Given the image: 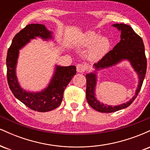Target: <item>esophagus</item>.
<instances>
[{"mask_svg":"<svg viewBox=\"0 0 150 150\" xmlns=\"http://www.w3.org/2000/svg\"><path fill=\"white\" fill-rule=\"evenodd\" d=\"M86 70V65L82 63H80V64L77 65V71L78 73H85Z\"/></svg>","mask_w":150,"mask_h":150,"instance_id":"34e87169","label":"esophagus"}]
</instances>
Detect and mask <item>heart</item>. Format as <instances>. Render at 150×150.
I'll return each instance as SVG.
<instances>
[{
    "mask_svg": "<svg viewBox=\"0 0 150 150\" xmlns=\"http://www.w3.org/2000/svg\"><path fill=\"white\" fill-rule=\"evenodd\" d=\"M75 46L80 48L89 47L87 52L89 59L99 60L104 56L111 47V42L108 37L101 36L94 31H88L83 34L82 37L75 44Z\"/></svg>",
    "mask_w": 150,
    "mask_h": 150,
    "instance_id": "obj_1",
    "label": "heart"
}]
</instances>
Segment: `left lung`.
I'll list each match as a JSON object with an SVG mask.
<instances>
[{
    "label": "left lung",
    "mask_w": 150,
    "mask_h": 150,
    "mask_svg": "<svg viewBox=\"0 0 150 150\" xmlns=\"http://www.w3.org/2000/svg\"><path fill=\"white\" fill-rule=\"evenodd\" d=\"M120 31V41L114 48L106 53L100 61L94 63L93 66L95 70L86 75L87 87H86V98L91 107L96 111L101 113H112L127 108L133 102L138 95L147 70V58L144 53V46L142 39L134 32L130 26L125 24H114ZM127 59L139 75V85L134 97L128 103L118 105L111 106L104 105L98 101L95 97V88L96 85V71L100 69L110 67L117 64L120 62Z\"/></svg>",
    "instance_id": "1"
}]
</instances>
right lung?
<instances>
[{
  "instance_id": "right-lung-1",
  "label": "right lung",
  "mask_w": 150,
  "mask_h": 150,
  "mask_svg": "<svg viewBox=\"0 0 150 150\" xmlns=\"http://www.w3.org/2000/svg\"><path fill=\"white\" fill-rule=\"evenodd\" d=\"M41 37L44 40L53 39L52 32L44 25L31 24L18 32L13 39L7 53V77L10 90L17 99L27 107L39 112H47L60 106L63 92L70 80L76 75V67L56 65L55 72L48 87L38 92H27L20 87L16 75L19 51L31 39Z\"/></svg>"
}]
</instances>
